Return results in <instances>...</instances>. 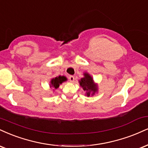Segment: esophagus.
I'll return each instance as SVG.
<instances>
[{
    "label": "esophagus",
    "mask_w": 148,
    "mask_h": 148,
    "mask_svg": "<svg viewBox=\"0 0 148 148\" xmlns=\"http://www.w3.org/2000/svg\"><path fill=\"white\" fill-rule=\"evenodd\" d=\"M69 81L71 82V83L74 82V76H69Z\"/></svg>",
    "instance_id": "esophagus-1"
}]
</instances>
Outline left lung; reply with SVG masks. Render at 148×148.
I'll return each instance as SVG.
<instances>
[{
    "label": "left lung",
    "mask_w": 148,
    "mask_h": 148,
    "mask_svg": "<svg viewBox=\"0 0 148 148\" xmlns=\"http://www.w3.org/2000/svg\"><path fill=\"white\" fill-rule=\"evenodd\" d=\"M83 75L84 77L79 80L80 86L86 92L85 94L87 97H89L90 96H93L98 91L97 85L95 84L92 77L88 73L85 72Z\"/></svg>",
    "instance_id": "1"
}]
</instances>
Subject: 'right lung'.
I'll list each match as a JSON object with an SVG mask.
<instances>
[{"instance_id":"right-lung-1","label":"right lung","mask_w":148,"mask_h":148,"mask_svg":"<svg viewBox=\"0 0 148 148\" xmlns=\"http://www.w3.org/2000/svg\"><path fill=\"white\" fill-rule=\"evenodd\" d=\"M67 78L64 76H59L53 78L50 81V87H52L54 89H57L59 88V85L63 83V82L67 81Z\"/></svg>"}]
</instances>
